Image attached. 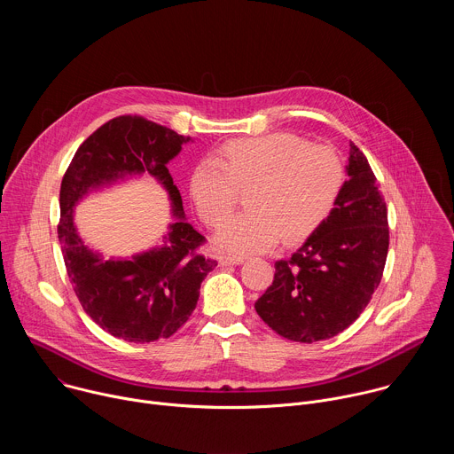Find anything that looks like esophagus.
<instances>
[{
    "mask_svg": "<svg viewBox=\"0 0 454 454\" xmlns=\"http://www.w3.org/2000/svg\"><path fill=\"white\" fill-rule=\"evenodd\" d=\"M244 262L242 256H235V254H221L219 256V264L224 268V266H239Z\"/></svg>",
    "mask_w": 454,
    "mask_h": 454,
    "instance_id": "1",
    "label": "esophagus"
}]
</instances>
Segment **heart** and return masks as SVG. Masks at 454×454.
<instances>
[{"label":"heart","mask_w":454,"mask_h":454,"mask_svg":"<svg viewBox=\"0 0 454 454\" xmlns=\"http://www.w3.org/2000/svg\"><path fill=\"white\" fill-rule=\"evenodd\" d=\"M345 183V167L327 145L273 133L224 144L217 160L192 172L190 193L201 219L219 228L247 190L249 212L231 217L219 231V247L249 254L273 247L280 237L296 242L333 212Z\"/></svg>","instance_id":"b5f03b06"}]
</instances>
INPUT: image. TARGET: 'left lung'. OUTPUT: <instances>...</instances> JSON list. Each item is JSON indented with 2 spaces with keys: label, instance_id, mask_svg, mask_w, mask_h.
<instances>
[{
  "label": "left lung",
  "instance_id": "8db88e82",
  "mask_svg": "<svg viewBox=\"0 0 454 454\" xmlns=\"http://www.w3.org/2000/svg\"><path fill=\"white\" fill-rule=\"evenodd\" d=\"M348 179L329 214L254 301L256 314L291 341L314 343L343 333L380 284L390 230L366 156L350 142Z\"/></svg>",
  "mask_w": 454,
  "mask_h": 454
}]
</instances>
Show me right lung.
Returning <instances> with one entry per match:
<instances>
[{
  "instance_id": "obj_1",
  "label": "right lung",
  "mask_w": 454,
  "mask_h": 454,
  "mask_svg": "<svg viewBox=\"0 0 454 454\" xmlns=\"http://www.w3.org/2000/svg\"><path fill=\"white\" fill-rule=\"evenodd\" d=\"M186 142L190 137L144 116H116L77 149L60 183L57 233L74 291L100 329L129 343L170 338L196 309L201 282L217 266L198 251L205 237L184 221L181 193L167 168ZM140 173L168 190L176 221L163 247L131 259H102L78 237L73 207L88 191Z\"/></svg>"
}]
</instances>
